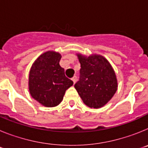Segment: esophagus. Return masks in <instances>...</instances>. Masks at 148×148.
I'll list each match as a JSON object with an SVG mask.
<instances>
[{"label": "esophagus", "instance_id": "34e87169", "mask_svg": "<svg viewBox=\"0 0 148 148\" xmlns=\"http://www.w3.org/2000/svg\"><path fill=\"white\" fill-rule=\"evenodd\" d=\"M76 78H76V76H75V75H74V76H73V78H71L72 81H73V83H74V84H75V82H76Z\"/></svg>", "mask_w": 148, "mask_h": 148}]
</instances>
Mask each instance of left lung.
<instances>
[{"instance_id":"1","label":"left lung","mask_w":148,"mask_h":148,"mask_svg":"<svg viewBox=\"0 0 148 148\" xmlns=\"http://www.w3.org/2000/svg\"><path fill=\"white\" fill-rule=\"evenodd\" d=\"M76 55L81 64L80 79L74 87L87 107L102 108L113 98L118 88L114 70L101 55Z\"/></svg>"}]
</instances>
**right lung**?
Wrapping results in <instances>:
<instances>
[{"label":"right lung","mask_w":148,"mask_h":148,"mask_svg":"<svg viewBox=\"0 0 148 148\" xmlns=\"http://www.w3.org/2000/svg\"><path fill=\"white\" fill-rule=\"evenodd\" d=\"M61 55L47 51L34 61L29 74V91L32 98L47 108L62 101L66 90L73 84L59 64Z\"/></svg>","instance_id":"obj_1"}]
</instances>
